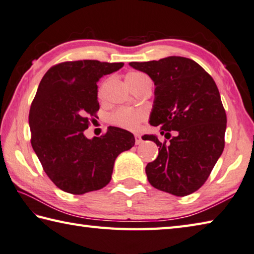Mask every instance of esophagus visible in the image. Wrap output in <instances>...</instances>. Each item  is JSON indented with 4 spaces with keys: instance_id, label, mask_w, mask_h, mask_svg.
I'll return each mask as SVG.
<instances>
[{
    "instance_id": "1",
    "label": "esophagus",
    "mask_w": 254,
    "mask_h": 254,
    "mask_svg": "<svg viewBox=\"0 0 254 254\" xmlns=\"http://www.w3.org/2000/svg\"><path fill=\"white\" fill-rule=\"evenodd\" d=\"M142 143V137L140 134H135V144L136 145H138V144Z\"/></svg>"
}]
</instances>
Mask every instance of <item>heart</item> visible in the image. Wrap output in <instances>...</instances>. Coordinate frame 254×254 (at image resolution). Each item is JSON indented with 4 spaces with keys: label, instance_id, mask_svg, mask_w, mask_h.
Segmentation results:
<instances>
[{
    "label": "heart",
    "instance_id": "b5f03b06",
    "mask_svg": "<svg viewBox=\"0 0 254 254\" xmlns=\"http://www.w3.org/2000/svg\"><path fill=\"white\" fill-rule=\"evenodd\" d=\"M126 82L130 89L142 87L146 82H150V79L145 73L140 71H131L127 73ZM102 90L100 89L99 94H101ZM145 112L138 109H128V108H120L112 112L109 117V122L113 126L119 127L124 130L136 131L140 127L141 123L145 120Z\"/></svg>",
    "mask_w": 254,
    "mask_h": 254
}]
</instances>
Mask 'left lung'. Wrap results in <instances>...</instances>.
<instances>
[{
    "instance_id": "obj_1",
    "label": "left lung",
    "mask_w": 254,
    "mask_h": 254,
    "mask_svg": "<svg viewBox=\"0 0 254 254\" xmlns=\"http://www.w3.org/2000/svg\"><path fill=\"white\" fill-rule=\"evenodd\" d=\"M155 84L150 124L167 140L156 143L158 156L145 167L153 187L175 196L199 190L225 148L227 116L212 77L190 58L130 63ZM174 136H171V133Z\"/></svg>"
}]
</instances>
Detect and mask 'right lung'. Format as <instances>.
<instances>
[{"instance_id": "1", "label": "right lung", "mask_w": 254, "mask_h": 254, "mask_svg": "<svg viewBox=\"0 0 254 254\" xmlns=\"http://www.w3.org/2000/svg\"><path fill=\"white\" fill-rule=\"evenodd\" d=\"M123 63L64 62L44 74L29 110L31 143L45 173L72 195L99 190L111 181L114 161L135 143L133 134L110 127L89 140L84 130L99 111V79Z\"/></svg>"}]
</instances>
